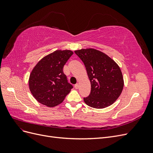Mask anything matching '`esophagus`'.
I'll use <instances>...</instances> for the list:
<instances>
[{
  "mask_svg": "<svg viewBox=\"0 0 153 153\" xmlns=\"http://www.w3.org/2000/svg\"><path fill=\"white\" fill-rule=\"evenodd\" d=\"M75 89H78V88H79V84H76L75 85Z\"/></svg>",
  "mask_w": 153,
  "mask_h": 153,
  "instance_id": "esophagus-1",
  "label": "esophagus"
}]
</instances>
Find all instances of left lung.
Returning a JSON list of instances; mask_svg holds the SVG:
<instances>
[{
	"instance_id": "left-lung-1",
	"label": "left lung",
	"mask_w": 153,
	"mask_h": 153,
	"mask_svg": "<svg viewBox=\"0 0 153 153\" xmlns=\"http://www.w3.org/2000/svg\"><path fill=\"white\" fill-rule=\"evenodd\" d=\"M84 62L91 82L89 96L84 102L92 108H103L112 105L121 95L124 80L121 69L107 55L93 48L75 50Z\"/></svg>"
}]
</instances>
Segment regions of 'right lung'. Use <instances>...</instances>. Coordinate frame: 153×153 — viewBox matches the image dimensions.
<instances>
[{"label": "right lung", "mask_w": 153, "mask_h": 153, "mask_svg": "<svg viewBox=\"0 0 153 153\" xmlns=\"http://www.w3.org/2000/svg\"><path fill=\"white\" fill-rule=\"evenodd\" d=\"M73 52L57 50L43 57L32 69L29 85L31 93L40 103L47 106L61 103L73 85L68 82L63 67Z\"/></svg>", "instance_id": "1"}]
</instances>
